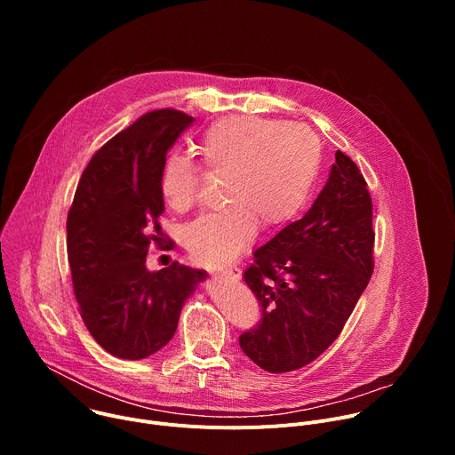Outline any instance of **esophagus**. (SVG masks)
I'll list each match as a JSON object with an SVG mask.
<instances>
[{
    "mask_svg": "<svg viewBox=\"0 0 455 455\" xmlns=\"http://www.w3.org/2000/svg\"><path fill=\"white\" fill-rule=\"evenodd\" d=\"M218 274H221L223 277H230V279H239L241 277V270L239 268H225V270H220Z\"/></svg>",
    "mask_w": 455,
    "mask_h": 455,
    "instance_id": "esophagus-1",
    "label": "esophagus"
}]
</instances>
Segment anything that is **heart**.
I'll use <instances>...</instances> for the list:
<instances>
[{"label":"heart","instance_id":"heart-1","mask_svg":"<svg viewBox=\"0 0 455 455\" xmlns=\"http://www.w3.org/2000/svg\"><path fill=\"white\" fill-rule=\"evenodd\" d=\"M202 167L223 176L216 212L187 225L183 244L204 265H225L253 239L257 227L274 232L304 207L320 165V144L309 127L250 115H228L198 142ZM202 176L188 158L169 156L158 176L165 205L187 212L198 202Z\"/></svg>","mask_w":455,"mask_h":455}]
</instances>
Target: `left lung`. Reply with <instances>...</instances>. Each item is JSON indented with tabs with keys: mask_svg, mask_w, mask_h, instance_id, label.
Returning a JSON list of instances; mask_svg holds the SVG:
<instances>
[{
	"mask_svg": "<svg viewBox=\"0 0 455 455\" xmlns=\"http://www.w3.org/2000/svg\"><path fill=\"white\" fill-rule=\"evenodd\" d=\"M367 181L342 151L318 198L295 223L253 251L243 277L261 306L243 353L268 372L300 369L344 330L374 270Z\"/></svg>",
	"mask_w": 455,
	"mask_h": 455,
	"instance_id": "obj_1",
	"label": "left lung"
}]
</instances>
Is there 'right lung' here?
<instances>
[{
    "label": "right lung",
    "mask_w": 455,
    "mask_h": 455,
    "mask_svg": "<svg viewBox=\"0 0 455 455\" xmlns=\"http://www.w3.org/2000/svg\"><path fill=\"white\" fill-rule=\"evenodd\" d=\"M194 118L156 109L108 140L84 169L67 220V250L81 316L109 355L142 360L174 335L181 306L207 274L172 263L149 272L164 243L158 188L167 151Z\"/></svg>",
    "instance_id": "1"
}]
</instances>
